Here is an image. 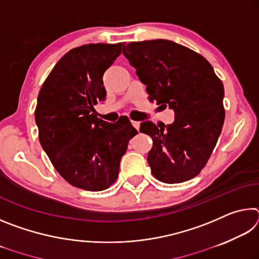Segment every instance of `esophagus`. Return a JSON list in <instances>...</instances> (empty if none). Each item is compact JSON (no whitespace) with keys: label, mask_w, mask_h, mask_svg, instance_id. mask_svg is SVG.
Wrapping results in <instances>:
<instances>
[{"label":"esophagus","mask_w":259,"mask_h":259,"mask_svg":"<svg viewBox=\"0 0 259 259\" xmlns=\"http://www.w3.org/2000/svg\"><path fill=\"white\" fill-rule=\"evenodd\" d=\"M131 123H133V125L135 126V128L139 131V126H140V122L139 121H131Z\"/></svg>","instance_id":"obj_1"}]
</instances>
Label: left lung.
Masks as SVG:
<instances>
[{
  "label": "left lung",
  "instance_id": "left-lung-1",
  "mask_svg": "<svg viewBox=\"0 0 259 259\" xmlns=\"http://www.w3.org/2000/svg\"><path fill=\"white\" fill-rule=\"evenodd\" d=\"M123 55L150 100L175 112L171 124L140 123V133L153 140L147 155L153 176L166 184L198 176L224 124L222 81L207 59L172 41L131 42L123 45Z\"/></svg>",
  "mask_w": 259,
  "mask_h": 259
}]
</instances>
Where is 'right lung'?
<instances>
[{"label":"right lung","instance_id":"add662e5","mask_svg":"<svg viewBox=\"0 0 259 259\" xmlns=\"http://www.w3.org/2000/svg\"><path fill=\"white\" fill-rule=\"evenodd\" d=\"M122 43H91L69 50L43 83L35 109L41 146L65 181L87 191L106 190L138 134L128 117L109 123L95 115L106 98L103 75Z\"/></svg>","mask_w":259,"mask_h":259}]
</instances>
